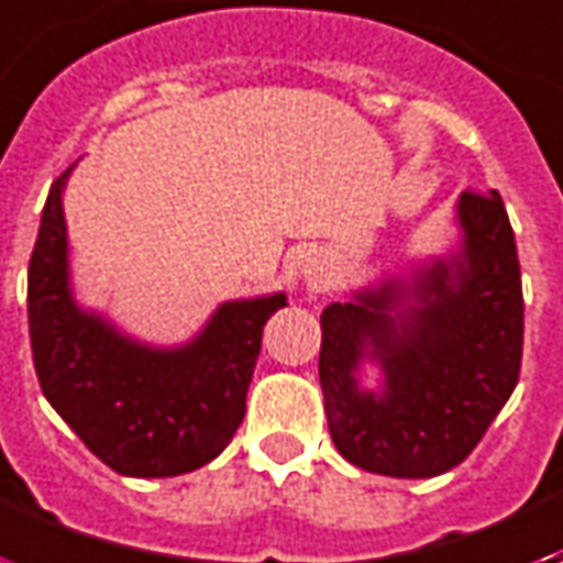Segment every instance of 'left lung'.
<instances>
[{
    "instance_id": "obj_1",
    "label": "left lung",
    "mask_w": 563,
    "mask_h": 563,
    "mask_svg": "<svg viewBox=\"0 0 563 563\" xmlns=\"http://www.w3.org/2000/svg\"><path fill=\"white\" fill-rule=\"evenodd\" d=\"M461 251L413 286L389 280L321 312L319 377L333 445L354 466L431 478L470 457L520 380L522 280L499 191H463ZM366 356L385 389L353 372Z\"/></svg>"
}]
</instances>
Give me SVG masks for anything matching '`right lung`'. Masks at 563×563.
<instances>
[{
	"label": "right lung",
	"mask_w": 563,
	"mask_h": 563,
	"mask_svg": "<svg viewBox=\"0 0 563 563\" xmlns=\"http://www.w3.org/2000/svg\"><path fill=\"white\" fill-rule=\"evenodd\" d=\"M55 179L29 263V336L46 401L106 466L132 478H170L224 452L265 321L286 295L233 300L183 349H147L81 312L67 286V227Z\"/></svg>",
	"instance_id": "add662e5"
}]
</instances>
